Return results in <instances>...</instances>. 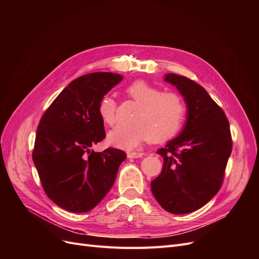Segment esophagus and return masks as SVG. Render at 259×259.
Masks as SVG:
<instances>
[{"label": "esophagus", "instance_id": "esophagus-1", "mask_svg": "<svg viewBox=\"0 0 259 259\" xmlns=\"http://www.w3.org/2000/svg\"><path fill=\"white\" fill-rule=\"evenodd\" d=\"M144 153L142 152H128L127 153V158L128 159H137V158H142Z\"/></svg>", "mask_w": 259, "mask_h": 259}]
</instances>
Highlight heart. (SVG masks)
I'll use <instances>...</instances> for the list:
<instances>
[{
	"instance_id": "heart-1",
	"label": "heart",
	"mask_w": 259,
	"mask_h": 259,
	"mask_svg": "<svg viewBox=\"0 0 259 259\" xmlns=\"http://www.w3.org/2000/svg\"><path fill=\"white\" fill-rule=\"evenodd\" d=\"M127 96L138 104L133 124L119 125L108 134L110 145L131 149L150 139L154 143L174 137L183 126L187 107L184 98L175 92H162L151 83L137 80L125 89ZM116 103L111 96L99 100L98 114L107 125L115 123Z\"/></svg>"
}]
</instances>
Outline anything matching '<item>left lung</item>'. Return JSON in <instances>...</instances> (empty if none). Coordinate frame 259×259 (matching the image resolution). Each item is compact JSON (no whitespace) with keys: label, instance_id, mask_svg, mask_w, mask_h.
I'll return each mask as SVG.
<instances>
[{"label":"left lung","instance_id":"left-lung-1","mask_svg":"<svg viewBox=\"0 0 259 259\" xmlns=\"http://www.w3.org/2000/svg\"><path fill=\"white\" fill-rule=\"evenodd\" d=\"M187 106L180 135L158 150L161 174L151 182L159 204L171 214L201 208L219 191L232 150L228 119L201 85L183 75L165 74Z\"/></svg>","mask_w":259,"mask_h":259}]
</instances>
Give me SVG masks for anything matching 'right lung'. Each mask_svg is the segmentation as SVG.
Wrapping results in <instances>:
<instances>
[{
    "label": "right lung",
    "mask_w": 259,
    "mask_h": 259,
    "mask_svg": "<svg viewBox=\"0 0 259 259\" xmlns=\"http://www.w3.org/2000/svg\"><path fill=\"white\" fill-rule=\"evenodd\" d=\"M122 79L112 72L77 77L41 117L32 159L45 193L61 208L72 213L93 209L111 189L126 159L119 149H91L106 137L99 100Z\"/></svg>",
    "instance_id": "1"
}]
</instances>
